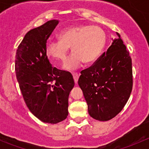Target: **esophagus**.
I'll use <instances>...</instances> for the list:
<instances>
[{
	"mask_svg": "<svg viewBox=\"0 0 149 149\" xmlns=\"http://www.w3.org/2000/svg\"><path fill=\"white\" fill-rule=\"evenodd\" d=\"M72 75H73V79H74L75 83H77L78 80H79V75L77 73H72Z\"/></svg>",
	"mask_w": 149,
	"mask_h": 149,
	"instance_id": "esophagus-1",
	"label": "esophagus"
}]
</instances>
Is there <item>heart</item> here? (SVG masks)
Returning a JSON list of instances; mask_svg holds the SVG:
<instances>
[{
	"instance_id": "1",
	"label": "heart",
	"mask_w": 149,
	"mask_h": 149,
	"mask_svg": "<svg viewBox=\"0 0 149 149\" xmlns=\"http://www.w3.org/2000/svg\"><path fill=\"white\" fill-rule=\"evenodd\" d=\"M58 41H49L45 47L47 56L58 61H65L69 47L73 52L65 61L63 68L72 70L83 62L89 64L97 61L102 52L106 42L104 31L97 26L79 25L63 30Z\"/></svg>"
}]
</instances>
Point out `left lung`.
I'll return each mask as SVG.
<instances>
[{
  "label": "left lung",
  "mask_w": 149,
  "mask_h": 149,
  "mask_svg": "<svg viewBox=\"0 0 149 149\" xmlns=\"http://www.w3.org/2000/svg\"><path fill=\"white\" fill-rule=\"evenodd\" d=\"M106 52L81 72L79 86L90 116L100 121L115 118L127 103L133 88L132 61L120 35Z\"/></svg>",
  "instance_id": "obj_1"
}]
</instances>
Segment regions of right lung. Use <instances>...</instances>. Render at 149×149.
Instances as JSON below:
<instances>
[{
  "label": "right lung",
  "instance_id": "1",
  "mask_svg": "<svg viewBox=\"0 0 149 149\" xmlns=\"http://www.w3.org/2000/svg\"><path fill=\"white\" fill-rule=\"evenodd\" d=\"M59 23L50 20L29 31L17 48L15 70L30 112L41 121L56 124L68 115V97L74 86L70 72L52 67L47 40Z\"/></svg>",
  "mask_w": 149,
  "mask_h": 149
}]
</instances>
